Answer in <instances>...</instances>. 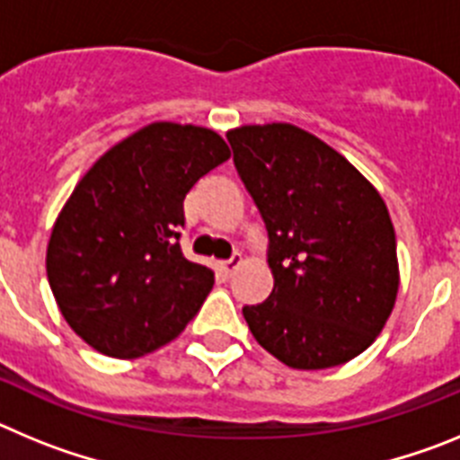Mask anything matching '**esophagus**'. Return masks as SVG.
Masks as SVG:
<instances>
[{
  "label": "esophagus",
  "mask_w": 460,
  "mask_h": 460,
  "mask_svg": "<svg viewBox=\"0 0 460 460\" xmlns=\"http://www.w3.org/2000/svg\"><path fill=\"white\" fill-rule=\"evenodd\" d=\"M239 265H242V255H233L230 260H221V262H218V270L226 276H233V271L237 270Z\"/></svg>",
  "instance_id": "obj_1"
}]
</instances>
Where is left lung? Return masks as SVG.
I'll use <instances>...</instances> for the list:
<instances>
[{"mask_svg":"<svg viewBox=\"0 0 460 460\" xmlns=\"http://www.w3.org/2000/svg\"><path fill=\"white\" fill-rule=\"evenodd\" d=\"M227 140L270 234L274 290L242 308L251 334L290 368L355 359L396 302L387 205L348 158L299 126H242Z\"/></svg>","mask_w":460,"mask_h":460,"instance_id":"left-lung-1","label":"left lung"}]
</instances>
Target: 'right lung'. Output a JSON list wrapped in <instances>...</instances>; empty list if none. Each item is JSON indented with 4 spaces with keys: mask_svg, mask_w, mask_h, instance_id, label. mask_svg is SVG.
Segmentation results:
<instances>
[{
    "mask_svg": "<svg viewBox=\"0 0 460 460\" xmlns=\"http://www.w3.org/2000/svg\"><path fill=\"white\" fill-rule=\"evenodd\" d=\"M230 158L211 128L154 121L87 170L48 242V283L68 327L101 355L136 359L200 311L214 271L184 258V198Z\"/></svg>",
    "mask_w": 460,
    "mask_h": 460,
    "instance_id": "add662e5",
    "label": "right lung"
}]
</instances>
